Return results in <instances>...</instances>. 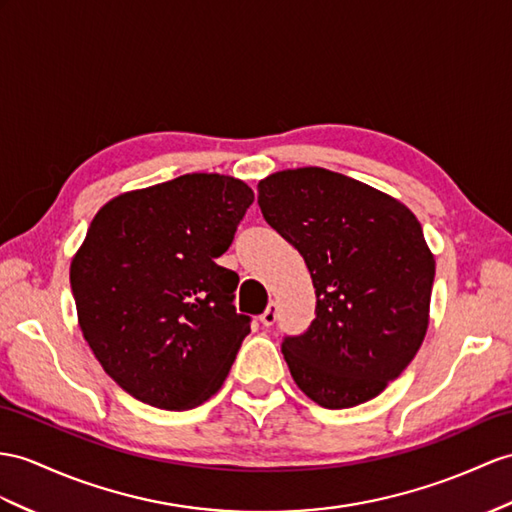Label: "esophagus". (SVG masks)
Segmentation results:
<instances>
[{
    "instance_id": "34e87169",
    "label": "esophagus",
    "mask_w": 512,
    "mask_h": 512,
    "mask_svg": "<svg viewBox=\"0 0 512 512\" xmlns=\"http://www.w3.org/2000/svg\"><path fill=\"white\" fill-rule=\"evenodd\" d=\"M276 317H278V304L271 299L265 313L260 315V321H263V326H273V323H276Z\"/></svg>"
}]
</instances>
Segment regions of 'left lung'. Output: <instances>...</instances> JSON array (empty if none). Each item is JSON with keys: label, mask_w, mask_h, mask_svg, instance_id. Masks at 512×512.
<instances>
[{"label": "left lung", "mask_w": 512, "mask_h": 512, "mask_svg": "<svg viewBox=\"0 0 512 512\" xmlns=\"http://www.w3.org/2000/svg\"><path fill=\"white\" fill-rule=\"evenodd\" d=\"M258 206L317 295L310 328L282 341L295 384L332 410L373 400L428 332L434 254L421 223L400 199L321 167L271 173Z\"/></svg>", "instance_id": "obj_1"}]
</instances>
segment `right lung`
Segmentation results:
<instances>
[{
    "instance_id": "right-lung-1",
    "label": "right lung",
    "mask_w": 512,
    "mask_h": 512,
    "mask_svg": "<svg viewBox=\"0 0 512 512\" xmlns=\"http://www.w3.org/2000/svg\"><path fill=\"white\" fill-rule=\"evenodd\" d=\"M254 202L243 180L186 173L112 197L71 258L78 323L99 365L136 400L186 410L213 397L249 334L239 276L215 260Z\"/></svg>"
}]
</instances>
